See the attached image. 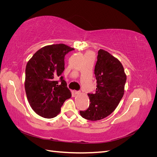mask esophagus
I'll return each instance as SVG.
<instances>
[{
	"instance_id": "1",
	"label": "esophagus",
	"mask_w": 157,
	"mask_h": 157,
	"mask_svg": "<svg viewBox=\"0 0 157 157\" xmlns=\"http://www.w3.org/2000/svg\"><path fill=\"white\" fill-rule=\"evenodd\" d=\"M80 93V91H77V90H75V91H74L75 94H79Z\"/></svg>"
}]
</instances>
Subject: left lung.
Returning a JSON list of instances; mask_svg holds the SVG:
<instances>
[{
	"instance_id": "8db88e82",
	"label": "left lung",
	"mask_w": 157,
	"mask_h": 157,
	"mask_svg": "<svg viewBox=\"0 0 157 157\" xmlns=\"http://www.w3.org/2000/svg\"><path fill=\"white\" fill-rule=\"evenodd\" d=\"M94 74L96 90L88 93L90 105L80 111L82 117L92 121L103 119L115 111L124 92L126 75L120 61L107 51H98Z\"/></svg>"
}]
</instances>
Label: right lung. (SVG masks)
I'll return each mask as SVG.
<instances>
[{
	"instance_id": "1",
	"label": "right lung",
	"mask_w": 157,
	"mask_h": 157,
	"mask_svg": "<svg viewBox=\"0 0 157 157\" xmlns=\"http://www.w3.org/2000/svg\"><path fill=\"white\" fill-rule=\"evenodd\" d=\"M73 50L63 44L46 46L38 50L27 63V98L33 110L40 117H56L65 101L71 96L61 74L65 69V56ZM58 76L60 80L56 81Z\"/></svg>"
}]
</instances>
